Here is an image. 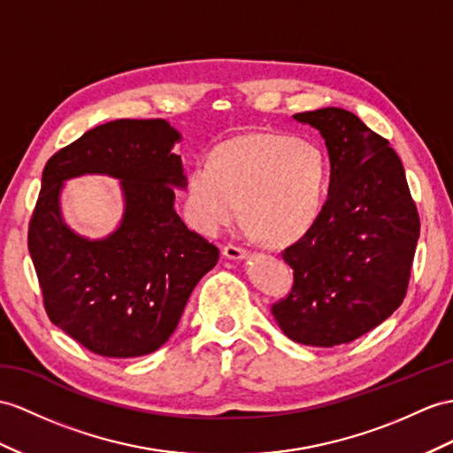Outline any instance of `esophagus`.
<instances>
[{"label":"esophagus","mask_w":453,"mask_h":453,"mask_svg":"<svg viewBox=\"0 0 453 453\" xmlns=\"http://www.w3.org/2000/svg\"><path fill=\"white\" fill-rule=\"evenodd\" d=\"M223 253L228 259H242V257L248 256V250L244 246H238V244H233V242H230V244H226L223 248Z\"/></svg>","instance_id":"1"}]
</instances>
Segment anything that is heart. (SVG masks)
<instances>
[{
  "label": "heart",
  "instance_id": "b5f03b06",
  "mask_svg": "<svg viewBox=\"0 0 453 453\" xmlns=\"http://www.w3.org/2000/svg\"><path fill=\"white\" fill-rule=\"evenodd\" d=\"M328 184L325 151L310 138L248 134L219 146L186 176V215L203 234L240 217L269 242L302 236L321 213Z\"/></svg>",
  "mask_w": 453,
  "mask_h": 453
}]
</instances>
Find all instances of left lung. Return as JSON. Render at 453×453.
I'll list each match as a JSON object with an SVG mask.
<instances>
[{
    "label": "left lung",
    "instance_id": "8db88e82",
    "mask_svg": "<svg viewBox=\"0 0 453 453\" xmlns=\"http://www.w3.org/2000/svg\"><path fill=\"white\" fill-rule=\"evenodd\" d=\"M294 119L323 134L330 190L315 223L282 251L294 282L271 311L297 344L333 348L369 333L402 305L421 220L388 140L346 109Z\"/></svg>",
    "mask_w": 453,
    "mask_h": 453
}]
</instances>
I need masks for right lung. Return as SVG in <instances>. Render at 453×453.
I'll use <instances>...</instances> for the list:
<instances>
[{
  "label": "right lung",
  "instance_id": "right-lung-1",
  "mask_svg": "<svg viewBox=\"0 0 453 453\" xmlns=\"http://www.w3.org/2000/svg\"><path fill=\"white\" fill-rule=\"evenodd\" d=\"M180 138L163 119H117L61 148L42 173L28 223V251L50 321L92 354L138 357L174 333L194 286L219 261V248L188 230L174 211L184 186ZM111 173L126 192V217L105 241L90 242L64 226L63 180Z\"/></svg>",
  "mask_w": 453,
  "mask_h": 453
}]
</instances>
